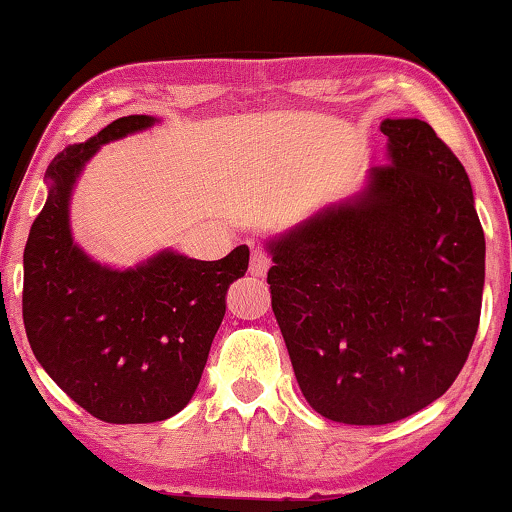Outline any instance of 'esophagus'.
<instances>
[{
    "mask_svg": "<svg viewBox=\"0 0 512 512\" xmlns=\"http://www.w3.org/2000/svg\"><path fill=\"white\" fill-rule=\"evenodd\" d=\"M271 266V257L264 253V250H253V257H250V273L253 276H264Z\"/></svg>",
    "mask_w": 512,
    "mask_h": 512,
    "instance_id": "esophagus-1",
    "label": "esophagus"
}]
</instances>
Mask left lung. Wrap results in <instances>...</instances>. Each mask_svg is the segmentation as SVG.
<instances>
[{"label":"left lung","mask_w":512,"mask_h":512,"mask_svg":"<svg viewBox=\"0 0 512 512\" xmlns=\"http://www.w3.org/2000/svg\"><path fill=\"white\" fill-rule=\"evenodd\" d=\"M390 162L350 204L271 241V306L306 401L390 424L443 397L469 359L485 285L471 181L424 120H385Z\"/></svg>","instance_id":"obj_1"}]
</instances>
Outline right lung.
<instances>
[{
  "label": "right lung",
  "mask_w": 512,
  "mask_h": 512,
  "mask_svg": "<svg viewBox=\"0 0 512 512\" xmlns=\"http://www.w3.org/2000/svg\"><path fill=\"white\" fill-rule=\"evenodd\" d=\"M153 125L113 120L50 162V192L25 246L23 320L34 357L67 397L111 424L162 422L187 406L227 311V290L246 276L250 250L215 262L160 253L111 271L71 241L69 197L102 143Z\"/></svg>",
  "instance_id": "add662e5"
}]
</instances>
